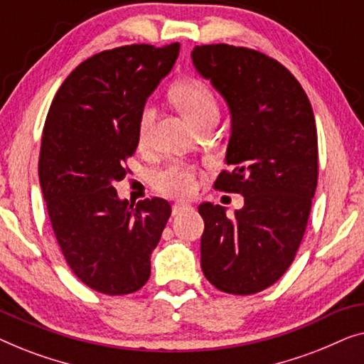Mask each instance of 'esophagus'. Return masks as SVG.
Wrapping results in <instances>:
<instances>
[{"mask_svg":"<svg viewBox=\"0 0 364 364\" xmlns=\"http://www.w3.org/2000/svg\"><path fill=\"white\" fill-rule=\"evenodd\" d=\"M188 208H189L188 204H184V203H175V204H173V216H176V214L183 213L184 209H188Z\"/></svg>","mask_w":364,"mask_h":364,"instance_id":"obj_1","label":"esophagus"}]
</instances>
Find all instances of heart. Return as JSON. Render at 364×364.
Instances as JSON below:
<instances>
[{
	"label": "heart",
	"instance_id": "obj_1",
	"mask_svg": "<svg viewBox=\"0 0 364 364\" xmlns=\"http://www.w3.org/2000/svg\"><path fill=\"white\" fill-rule=\"evenodd\" d=\"M171 100L191 119L198 127L208 120L209 117L219 114L218 100L213 90L198 79H186L173 85L170 92ZM156 112L151 105L143 107L140 119H138V145L146 146L150 141V133ZM155 186L163 193L176 194V196H188L194 191L196 181L191 168L183 165H171L163 171H158L155 178Z\"/></svg>",
	"mask_w": 364,
	"mask_h": 364
}]
</instances>
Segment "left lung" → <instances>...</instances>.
<instances>
[{
    "instance_id": "1",
    "label": "left lung",
    "mask_w": 364,
    "mask_h": 364,
    "mask_svg": "<svg viewBox=\"0 0 364 364\" xmlns=\"http://www.w3.org/2000/svg\"><path fill=\"white\" fill-rule=\"evenodd\" d=\"M191 59L229 107L226 163L214 186L240 193L244 206L203 203L201 269L226 294L267 289L294 262L318 178L315 115L305 90L282 64L254 49L196 46Z\"/></svg>"
}]
</instances>
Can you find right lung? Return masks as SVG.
I'll list each match as a JSON object with an SVG mask.
<instances>
[{"label": "right lung", "mask_w": 364, "mask_h": 364, "mask_svg": "<svg viewBox=\"0 0 364 364\" xmlns=\"http://www.w3.org/2000/svg\"><path fill=\"white\" fill-rule=\"evenodd\" d=\"M180 44H133L92 55L59 87L46 119L39 181L65 262L105 295L140 290L151 252L170 219V203L133 206L114 184L138 146L146 99L175 65Z\"/></svg>", "instance_id": "add662e5"}]
</instances>
